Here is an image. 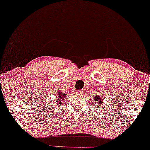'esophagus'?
<instances>
[{"instance_id": "1", "label": "esophagus", "mask_w": 150, "mask_h": 150, "mask_svg": "<svg viewBox=\"0 0 150 150\" xmlns=\"http://www.w3.org/2000/svg\"><path fill=\"white\" fill-rule=\"evenodd\" d=\"M83 93H84V91H83V90H79V91H76L77 94H82Z\"/></svg>"}]
</instances>
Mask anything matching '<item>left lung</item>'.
<instances>
[{"label":"left lung","mask_w":150,"mask_h":150,"mask_svg":"<svg viewBox=\"0 0 150 150\" xmlns=\"http://www.w3.org/2000/svg\"><path fill=\"white\" fill-rule=\"evenodd\" d=\"M103 97L99 96V95L96 93L93 96V101H94V108L97 109H102V105H105V104L103 103Z\"/></svg>","instance_id":"left-lung-1"}]
</instances>
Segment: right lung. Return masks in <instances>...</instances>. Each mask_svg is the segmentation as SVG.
I'll list each match as a JSON object with an SVG mask.
<instances>
[{"label": "right lung", "instance_id": "add662e5", "mask_svg": "<svg viewBox=\"0 0 150 150\" xmlns=\"http://www.w3.org/2000/svg\"><path fill=\"white\" fill-rule=\"evenodd\" d=\"M66 93L62 92L61 91H57V99L54 101V103L56 102V105H60V104L62 103V101H63L64 98L66 97Z\"/></svg>", "mask_w": 150, "mask_h": 150}]
</instances>
